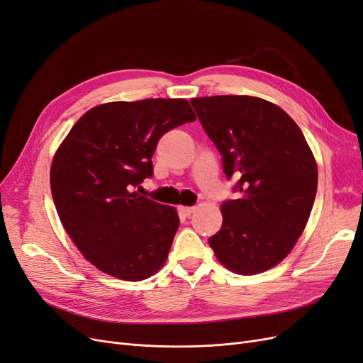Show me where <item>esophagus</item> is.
I'll list each match as a JSON object with an SVG mask.
<instances>
[{
  "instance_id": "obj_1",
  "label": "esophagus",
  "mask_w": 363,
  "mask_h": 363,
  "mask_svg": "<svg viewBox=\"0 0 363 363\" xmlns=\"http://www.w3.org/2000/svg\"><path fill=\"white\" fill-rule=\"evenodd\" d=\"M195 208L196 207H194V206H179V212L184 216H189L191 213L195 212Z\"/></svg>"
}]
</instances>
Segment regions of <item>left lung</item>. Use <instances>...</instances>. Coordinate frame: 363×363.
<instances>
[{
	"label": "left lung",
	"mask_w": 363,
	"mask_h": 363,
	"mask_svg": "<svg viewBox=\"0 0 363 363\" xmlns=\"http://www.w3.org/2000/svg\"><path fill=\"white\" fill-rule=\"evenodd\" d=\"M240 196L221 204L223 225L208 239L216 259L240 276L268 271L304 232L318 167L300 127L277 104L250 95L192 98Z\"/></svg>",
	"instance_id": "8db88e82"
}]
</instances>
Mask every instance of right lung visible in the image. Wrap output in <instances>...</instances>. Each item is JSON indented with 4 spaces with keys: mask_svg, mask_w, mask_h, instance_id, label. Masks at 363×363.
I'll return each instance as SVG.
<instances>
[{
    "mask_svg": "<svg viewBox=\"0 0 363 363\" xmlns=\"http://www.w3.org/2000/svg\"><path fill=\"white\" fill-rule=\"evenodd\" d=\"M195 119L184 98L113 101L87 111L63 139L50 169L52 200L95 268L140 281L164 265L179 213L131 191L151 177L159 139Z\"/></svg>",
    "mask_w": 363,
    "mask_h": 363,
    "instance_id": "add662e5",
    "label": "right lung"
}]
</instances>
